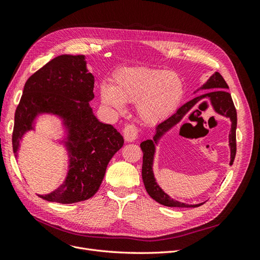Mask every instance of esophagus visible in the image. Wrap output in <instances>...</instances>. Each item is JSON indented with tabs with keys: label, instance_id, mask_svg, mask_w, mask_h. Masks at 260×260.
I'll return each instance as SVG.
<instances>
[{
	"label": "esophagus",
	"instance_id": "obj_1",
	"mask_svg": "<svg viewBox=\"0 0 260 260\" xmlns=\"http://www.w3.org/2000/svg\"><path fill=\"white\" fill-rule=\"evenodd\" d=\"M123 138L127 142H133V141L137 140L138 138V128L135 124H127L123 128Z\"/></svg>",
	"mask_w": 260,
	"mask_h": 260
}]
</instances>
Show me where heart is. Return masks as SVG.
Wrapping results in <instances>:
<instances>
[{
    "label": "heart",
    "mask_w": 260,
    "mask_h": 260,
    "mask_svg": "<svg viewBox=\"0 0 260 260\" xmlns=\"http://www.w3.org/2000/svg\"><path fill=\"white\" fill-rule=\"evenodd\" d=\"M183 93V81L178 74L147 66L119 68L113 76V85L104 83L100 88L106 106L123 112L125 103H136L140 119L148 124L166 119L180 104Z\"/></svg>",
    "instance_id": "b5f03b06"
}]
</instances>
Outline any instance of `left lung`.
I'll use <instances>...</instances> for the list:
<instances>
[{"instance_id": "left-lung-1", "label": "left lung", "mask_w": 260, "mask_h": 260, "mask_svg": "<svg viewBox=\"0 0 260 260\" xmlns=\"http://www.w3.org/2000/svg\"><path fill=\"white\" fill-rule=\"evenodd\" d=\"M226 89H229V86H228L222 76L219 73L212 74V76L209 77V79L194 93L199 92L200 90H212V91H209L206 94H202V95H199V96H195L191 101L186 102L185 104H183L180 108L177 109V112L174 115H171L169 118H167L166 120H164L159 124H157L153 140L143 141V142L140 144L143 152V165H142L143 182L148 195L157 203H159L161 205L168 206V207H199L204 204V203H200V204H195V205H188V204L181 203L179 201L171 199L167 193H165L162 191V188L159 186V184L156 182L154 171H153L156 145L158 144V141L160 140V138L165 135V133L168 132L171 128H174L175 125H177L188 113L192 112L194 107L198 105L202 100H209L212 109H214L217 114L230 118L231 120V130L229 133V146H230V154H231L230 166L233 164L235 154H237V135H235V131H237L238 117H237V109L234 107L231 94L226 91Z\"/></svg>"}]
</instances>
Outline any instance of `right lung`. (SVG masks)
<instances>
[{
    "mask_svg": "<svg viewBox=\"0 0 260 260\" xmlns=\"http://www.w3.org/2000/svg\"><path fill=\"white\" fill-rule=\"evenodd\" d=\"M94 76L84 55H59L31 76L23 86L15 113L13 151L17 156L20 140L35 130L43 114L61 119L69 164L62 182L53 192L39 195L49 202L73 204L89 200L98 192L107 165L123 145V138L112 124L101 122L89 102L94 99Z\"/></svg>",
    "mask_w": 260,
    "mask_h": 260,
    "instance_id": "right-lung-1",
    "label": "right lung"
}]
</instances>
